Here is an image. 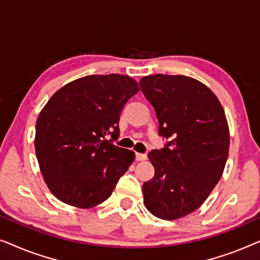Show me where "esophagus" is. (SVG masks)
<instances>
[{
  "label": "esophagus",
  "mask_w": 260,
  "mask_h": 260,
  "mask_svg": "<svg viewBox=\"0 0 260 260\" xmlns=\"http://www.w3.org/2000/svg\"><path fill=\"white\" fill-rule=\"evenodd\" d=\"M148 156L145 154H141V152H137L136 154V159L137 161H144V159H147Z\"/></svg>",
  "instance_id": "esophagus-1"
}]
</instances>
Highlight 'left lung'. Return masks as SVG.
<instances>
[{
	"mask_svg": "<svg viewBox=\"0 0 260 260\" xmlns=\"http://www.w3.org/2000/svg\"><path fill=\"white\" fill-rule=\"evenodd\" d=\"M140 85L156 111L158 134L172 138L166 148L149 152L155 175L142 187L144 206L159 219L183 218L204 204L225 169V111L211 88L194 78L150 74Z\"/></svg>",
	"mask_w": 260,
	"mask_h": 260,
	"instance_id": "left-lung-1",
	"label": "left lung"
}]
</instances>
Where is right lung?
<instances>
[{
    "label": "right lung",
    "mask_w": 260,
    "mask_h": 260,
    "mask_svg": "<svg viewBox=\"0 0 260 260\" xmlns=\"http://www.w3.org/2000/svg\"><path fill=\"white\" fill-rule=\"evenodd\" d=\"M140 91L124 74H93L59 88L39 113L35 154L48 189L63 204L92 208L110 198L135 152L106 140L119 135V116Z\"/></svg>",
    "instance_id": "add662e5"
}]
</instances>
